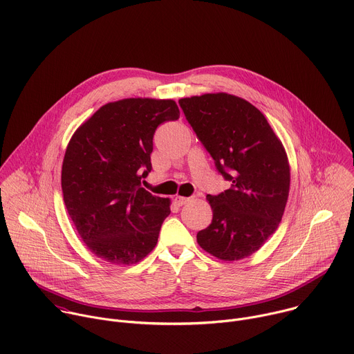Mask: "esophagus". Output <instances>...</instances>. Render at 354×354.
I'll return each instance as SVG.
<instances>
[{
	"label": "esophagus",
	"mask_w": 354,
	"mask_h": 354,
	"mask_svg": "<svg viewBox=\"0 0 354 354\" xmlns=\"http://www.w3.org/2000/svg\"><path fill=\"white\" fill-rule=\"evenodd\" d=\"M192 198L190 197H183V196H176L175 197V203L178 205V206H183V205H186V203H189Z\"/></svg>",
	"instance_id": "esophagus-1"
}]
</instances>
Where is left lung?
Segmentation results:
<instances>
[{"label":"left lung","mask_w":354,"mask_h":354,"mask_svg":"<svg viewBox=\"0 0 354 354\" xmlns=\"http://www.w3.org/2000/svg\"><path fill=\"white\" fill-rule=\"evenodd\" d=\"M179 105L218 174L231 182L220 194H207L213 220L197 232V242L223 261L250 257L284 213L290 167L283 144L263 113L238 96L206 93Z\"/></svg>","instance_id":"obj_1"}]
</instances>
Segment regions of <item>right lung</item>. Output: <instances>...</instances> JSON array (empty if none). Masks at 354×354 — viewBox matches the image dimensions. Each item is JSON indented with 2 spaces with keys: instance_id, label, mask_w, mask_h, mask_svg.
<instances>
[{
  "instance_id": "add662e5",
  "label": "right lung",
  "mask_w": 354,
  "mask_h": 354,
  "mask_svg": "<svg viewBox=\"0 0 354 354\" xmlns=\"http://www.w3.org/2000/svg\"><path fill=\"white\" fill-rule=\"evenodd\" d=\"M178 119L172 99L130 97L96 111L71 137L62 169L63 197L96 257L131 265L156 248L171 201L141 183L153 169L157 127Z\"/></svg>"
}]
</instances>
